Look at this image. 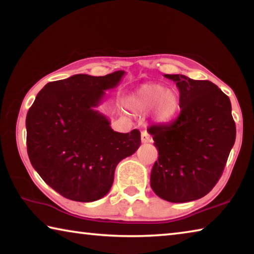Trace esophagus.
<instances>
[{
  "instance_id": "obj_1",
  "label": "esophagus",
  "mask_w": 254,
  "mask_h": 254,
  "mask_svg": "<svg viewBox=\"0 0 254 254\" xmlns=\"http://www.w3.org/2000/svg\"><path fill=\"white\" fill-rule=\"evenodd\" d=\"M141 141H142V143L151 142V136L147 131H142V133H141Z\"/></svg>"
}]
</instances>
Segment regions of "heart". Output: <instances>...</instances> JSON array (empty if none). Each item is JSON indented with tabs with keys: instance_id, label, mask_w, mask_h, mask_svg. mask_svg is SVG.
I'll return each mask as SVG.
<instances>
[{
	"instance_id": "obj_1",
	"label": "heart",
	"mask_w": 254,
	"mask_h": 254,
	"mask_svg": "<svg viewBox=\"0 0 254 254\" xmlns=\"http://www.w3.org/2000/svg\"><path fill=\"white\" fill-rule=\"evenodd\" d=\"M128 110L143 114L152 109L153 121L159 124L170 122L177 115L180 96L175 89H167L160 84H143L128 94L124 101Z\"/></svg>"
}]
</instances>
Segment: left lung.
<instances>
[{
    "label": "left lung",
    "mask_w": 254,
    "mask_h": 254,
    "mask_svg": "<svg viewBox=\"0 0 254 254\" xmlns=\"http://www.w3.org/2000/svg\"><path fill=\"white\" fill-rule=\"evenodd\" d=\"M165 77L179 89L180 114L169 124L149 127L159 152L150 185L162 199L187 203L207 195L221 178L236 128L229 96L212 81Z\"/></svg>",
    "instance_id": "8db88e82"
}]
</instances>
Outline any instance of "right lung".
Segmentation results:
<instances>
[{
    "label": "right lung",
    "mask_w": 254,
    "mask_h": 254,
    "mask_svg": "<svg viewBox=\"0 0 254 254\" xmlns=\"http://www.w3.org/2000/svg\"><path fill=\"white\" fill-rule=\"evenodd\" d=\"M126 71L78 74L47 84L25 120L30 162L44 182L68 199L89 203L104 197L122 159L141 144L140 132L120 133L96 110L105 91Z\"/></svg>",
    "instance_id": "1"
}]
</instances>
